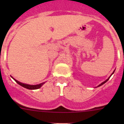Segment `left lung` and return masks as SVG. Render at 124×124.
Instances as JSON below:
<instances>
[{"label": "left lung", "instance_id": "1", "mask_svg": "<svg viewBox=\"0 0 124 124\" xmlns=\"http://www.w3.org/2000/svg\"><path fill=\"white\" fill-rule=\"evenodd\" d=\"M114 72H115V71H113V73H112V74H113V73H114ZM112 75H111V76H112ZM110 77H109V78H107V80H106V81H104V82H102V83H101V84H100V85H98V87H99V86H101V85H103V84H104V83H106V82H107V81H108V80H109Z\"/></svg>", "mask_w": 124, "mask_h": 124}]
</instances>
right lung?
<instances>
[{
  "label": "right lung",
  "instance_id": "add662e5",
  "mask_svg": "<svg viewBox=\"0 0 124 124\" xmlns=\"http://www.w3.org/2000/svg\"><path fill=\"white\" fill-rule=\"evenodd\" d=\"M13 79L14 80L16 81V82H17L18 85H20V86H23V87H25V88L28 89H37L40 88V87L42 86V85L44 83H40V84H39V85H30L24 84V83H21V82H18V81H17V80L14 79V78H13Z\"/></svg>",
  "mask_w": 124,
  "mask_h": 124
}]
</instances>
